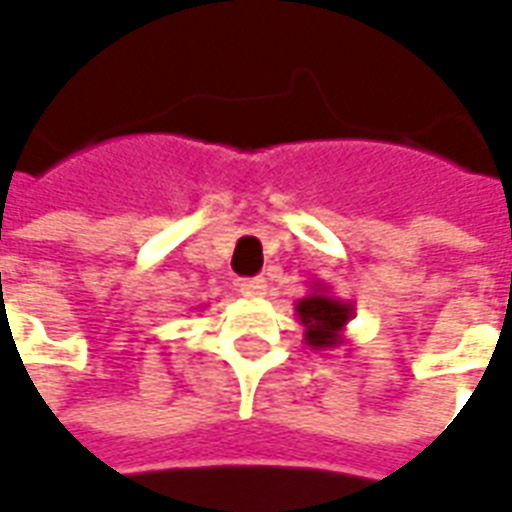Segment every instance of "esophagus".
<instances>
[{
    "label": "esophagus",
    "instance_id": "obj_1",
    "mask_svg": "<svg viewBox=\"0 0 512 512\" xmlns=\"http://www.w3.org/2000/svg\"><path fill=\"white\" fill-rule=\"evenodd\" d=\"M263 293H266V279L263 277L241 279V296H246V299H260Z\"/></svg>",
    "mask_w": 512,
    "mask_h": 512
}]
</instances>
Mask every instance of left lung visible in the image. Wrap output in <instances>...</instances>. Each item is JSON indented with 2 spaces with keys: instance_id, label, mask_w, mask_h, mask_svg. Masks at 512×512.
Wrapping results in <instances>:
<instances>
[{
  "instance_id": "left-lung-1",
  "label": "left lung",
  "mask_w": 512,
  "mask_h": 512,
  "mask_svg": "<svg viewBox=\"0 0 512 512\" xmlns=\"http://www.w3.org/2000/svg\"><path fill=\"white\" fill-rule=\"evenodd\" d=\"M354 318V304L332 296L329 285L312 282L310 293L296 301V321L304 326V343L312 351L345 345V326Z\"/></svg>"
}]
</instances>
